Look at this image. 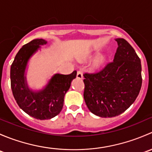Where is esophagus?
<instances>
[{"label":"esophagus","instance_id":"obj_1","mask_svg":"<svg viewBox=\"0 0 152 152\" xmlns=\"http://www.w3.org/2000/svg\"><path fill=\"white\" fill-rule=\"evenodd\" d=\"M76 77L79 79H83V74H82V72L81 70H79L77 72V74H76Z\"/></svg>","mask_w":152,"mask_h":152}]
</instances>
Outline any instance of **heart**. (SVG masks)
Wrapping results in <instances>:
<instances>
[{
    "mask_svg": "<svg viewBox=\"0 0 152 152\" xmlns=\"http://www.w3.org/2000/svg\"><path fill=\"white\" fill-rule=\"evenodd\" d=\"M101 62H102V59H99V60H98V62H96V65H99V64H100Z\"/></svg>",
    "mask_w": 152,
    "mask_h": 152,
    "instance_id": "1",
    "label": "heart"
}]
</instances>
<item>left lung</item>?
Returning a JSON list of instances; mask_svg holds the SVG:
<instances>
[{
  "mask_svg": "<svg viewBox=\"0 0 152 152\" xmlns=\"http://www.w3.org/2000/svg\"><path fill=\"white\" fill-rule=\"evenodd\" d=\"M113 62L97 73L84 74V99L92 113L102 118L123 113L137 99L142 85L140 59L123 38Z\"/></svg>",
  "mask_w": 152,
  "mask_h": 152,
  "instance_id": "1",
  "label": "left lung"
}]
</instances>
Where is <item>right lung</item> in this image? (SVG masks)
<instances>
[{
  "instance_id": "right-lung-1",
  "label": "right lung",
  "mask_w": 152,
  "mask_h": 152,
  "mask_svg": "<svg viewBox=\"0 0 152 152\" xmlns=\"http://www.w3.org/2000/svg\"><path fill=\"white\" fill-rule=\"evenodd\" d=\"M47 43L45 39H33L21 48L11 65V87L18 106L31 117L39 120L50 119L59 114L63 107L64 97L76 77V70L68 75L56 73L45 88L34 92L27 85L25 70L29 58Z\"/></svg>"
}]
</instances>
